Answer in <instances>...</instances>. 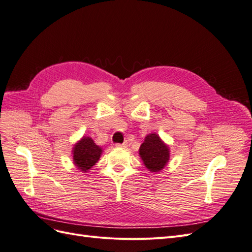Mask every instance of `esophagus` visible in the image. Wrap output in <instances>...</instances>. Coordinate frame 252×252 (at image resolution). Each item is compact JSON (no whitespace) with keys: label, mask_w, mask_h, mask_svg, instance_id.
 Wrapping results in <instances>:
<instances>
[{"label":"esophagus","mask_w":252,"mask_h":252,"mask_svg":"<svg viewBox=\"0 0 252 252\" xmlns=\"http://www.w3.org/2000/svg\"><path fill=\"white\" fill-rule=\"evenodd\" d=\"M127 146H128L127 142H125V143H123V144H117V147H121V148H126Z\"/></svg>","instance_id":"1"}]
</instances>
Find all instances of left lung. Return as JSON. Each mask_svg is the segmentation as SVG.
Wrapping results in <instances>:
<instances>
[{"label": "left lung", "instance_id": "left-lung-1", "mask_svg": "<svg viewBox=\"0 0 252 252\" xmlns=\"http://www.w3.org/2000/svg\"><path fill=\"white\" fill-rule=\"evenodd\" d=\"M169 147L157 133H150L141 145L139 154L144 165L151 172L161 171L169 161Z\"/></svg>", "mask_w": 252, "mask_h": 252}]
</instances>
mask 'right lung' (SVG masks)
I'll list each match as a JSON object with an SVG mask.
<instances>
[{
    "mask_svg": "<svg viewBox=\"0 0 252 252\" xmlns=\"http://www.w3.org/2000/svg\"><path fill=\"white\" fill-rule=\"evenodd\" d=\"M102 151L93 139L83 136L72 149L73 163L79 170L86 172L100 159Z\"/></svg>",
    "mask_w": 252,
    "mask_h": 252,
    "instance_id": "add662e5",
    "label": "right lung"
}]
</instances>
